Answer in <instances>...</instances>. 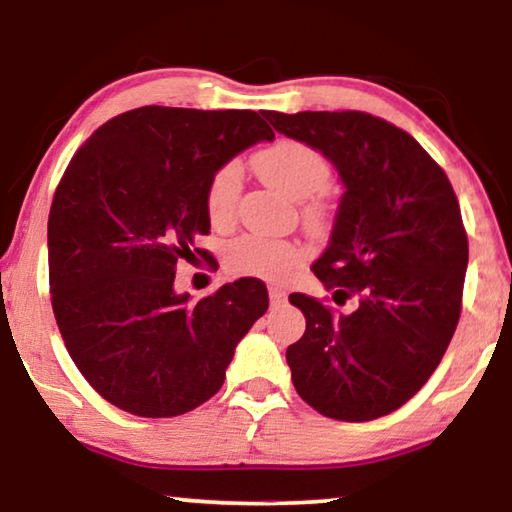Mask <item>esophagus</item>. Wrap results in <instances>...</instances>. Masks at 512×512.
<instances>
[{
    "instance_id": "34e87169",
    "label": "esophagus",
    "mask_w": 512,
    "mask_h": 512,
    "mask_svg": "<svg viewBox=\"0 0 512 512\" xmlns=\"http://www.w3.org/2000/svg\"><path fill=\"white\" fill-rule=\"evenodd\" d=\"M270 303L272 305H284L286 303V291L284 289H279V286H270Z\"/></svg>"
}]
</instances>
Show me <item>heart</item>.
<instances>
[{
    "instance_id": "b5f03b06",
    "label": "heart",
    "mask_w": 512,
    "mask_h": 512,
    "mask_svg": "<svg viewBox=\"0 0 512 512\" xmlns=\"http://www.w3.org/2000/svg\"><path fill=\"white\" fill-rule=\"evenodd\" d=\"M254 167L261 177L282 191L291 200H307L321 193L331 179V165L314 146L298 139H279L268 149L258 151ZM242 193V167L235 160L223 163L209 179L205 191L207 219L214 228L233 223L237 200ZM310 221H324L326 207L321 200H312L305 207ZM307 251L296 242L277 240L265 235H240L228 244L226 263L233 275L284 282L305 263Z\"/></svg>"
}]
</instances>
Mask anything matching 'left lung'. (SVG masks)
Instances as JSON below:
<instances>
[{
	"label": "left lung",
	"mask_w": 512,
	"mask_h": 512,
	"mask_svg": "<svg viewBox=\"0 0 512 512\" xmlns=\"http://www.w3.org/2000/svg\"><path fill=\"white\" fill-rule=\"evenodd\" d=\"M324 153L342 193L331 242L312 272L333 300L293 293L303 338L286 349L293 387L324 417L370 422L408 403L438 368L461 314L468 237L459 200L408 132L366 111L263 114Z\"/></svg>",
	"instance_id": "8db88e82"
}]
</instances>
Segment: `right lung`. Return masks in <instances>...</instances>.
<instances>
[{"label":"right lung","instance_id":"1","mask_svg":"<svg viewBox=\"0 0 512 512\" xmlns=\"http://www.w3.org/2000/svg\"><path fill=\"white\" fill-rule=\"evenodd\" d=\"M275 139L249 109L139 107L100 125L69 160L48 214V282L60 335L90 387L137 417L209 401L235 347L268 310L254 277L193 300L181 258L209 251L205 191L247 146Z\"/></svg>","mask_w":512,"mask_h":512}]
</instances>
